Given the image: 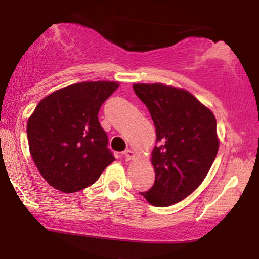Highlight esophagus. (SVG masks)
Listing matches in <instances>:
<instances>
[{"label": "esophagus", "instance_id": "obj_1", "mask_svg": "<svg viewBox=\"0 0 259 259\" xmlns=\"http://www.w3.org/2000/svg\"><path fill=\"white\" fill-rule=\"evenodd\" d=\"M123 155H125V159L127 161H130V160H132V159L134 158V152L133 151H131V150H126L125 152H123Z\"/></svg>", "mask_w": 259, "mask_h": 259}]
</instances>
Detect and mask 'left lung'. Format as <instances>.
Returning a JSON list of instances; mask_svg holds the SVG:
<instances>
[{"instance_id": "obj_1", "label": "left lung", "mask_w": 259, "mask_h": 259, "mask_svg": "<svg viewBox=\"0 0 259 259\" xmlns=\"http://www.w3.org/2000/svg\"><path fill=\"white\" fill-rule=\"evenodd\" d=\"M133 90L150 111L158 144L151 157L154 184L140 194L153 206H169L190 196L210 171L219 148L217 121L183 88L134 83Z\"/></svg>"}]
</instances>
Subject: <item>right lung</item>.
<instances>
[{"label":"right lung","instance_id":"right-lung-1","mask_svg":"<svg viewBox=\"0 0 259 259\" xmlns=\"http://www.w3.org/2000/svg\"><path fill=\"white\" fill-rule=\"evenodd\" d=\"M119 82L86 81L42 99L27 122L29 151L46 182L63 193L92 185L115 160L98 113Z\"/></svg>","mask_w":259,"mask_h":259}]
</instances>
